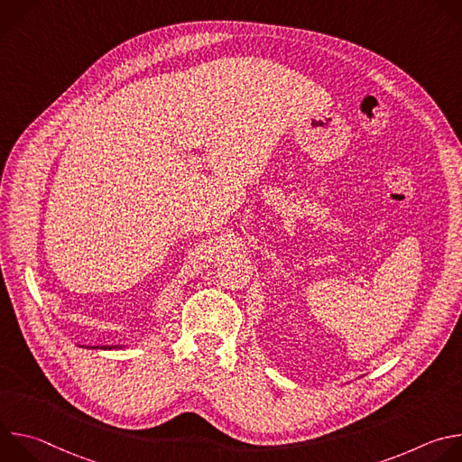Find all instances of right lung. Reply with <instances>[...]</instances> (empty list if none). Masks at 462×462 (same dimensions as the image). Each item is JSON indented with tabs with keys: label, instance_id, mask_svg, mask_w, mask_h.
I'll return each mask as SVG.
<instances>
[{
	"label": "right lung",
	"instance_id": "right-lung-1",
	"mask_svg": "<svg viewBox=\"0 0 462 462\" xmlns=\"http://www.w3.org/2000/svg\"><path fill=\"white\" fill-rule=\"evenodd\" d=\"M100 349H113V347H106V346H104V347H100Z\"/></svg>",
	"mask_w": 462,
	"mask_h": 462
}]
</instances>
